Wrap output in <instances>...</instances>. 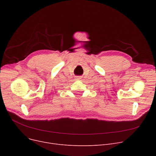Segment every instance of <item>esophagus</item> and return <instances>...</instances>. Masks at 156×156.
<instances>
[{"mask_svg":"<svg viewBox=\"0 0 156 156\" xmlns=\"http://www.w3.org/2000/svg\"><path fill=\"white\" fill-rule=\"evenodd\" d=\"M80 78H79V77L76 78V80H80Z\"/></svg>","mask_w":156,"mask_h":156,"instance_id":"1","label":"esophagus"}]
</instances>
